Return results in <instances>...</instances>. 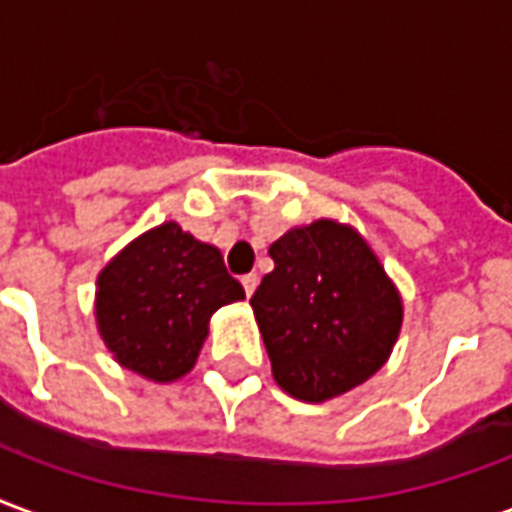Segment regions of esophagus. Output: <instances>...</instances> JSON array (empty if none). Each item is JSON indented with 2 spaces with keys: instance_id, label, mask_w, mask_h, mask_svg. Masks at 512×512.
I'll return each mask as SVG.
<instances>
[{
  "instance_id": "34e87169",
  "label": "esophagus",
  "mask_w": 512,
  "mask_h": 512,
  "mask_svg": "<svg viewBox=\"0 0 512 512\" xmlns=\"http://www.w3.org/2000/svg\"><path fill=\"white\" fill-rule=\"evenodd\" d=\"M242 286H245V294L251 297L256 292V286H259V275L256 272H248V275H242Z\"/></svg>"
}]
</instances>
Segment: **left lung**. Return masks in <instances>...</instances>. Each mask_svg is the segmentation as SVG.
Listing matches in <instances>:
<instances>
[{"label":"left lung","instance_id":"obj_1","mask_svg":"<svg viewBox=\"0 0 512 512\" xmlns=\"http://www.w3.org/2000/svg\"><path fill=\"white\" fill-rule=\"evenodd\" d=\"M275 270L251 297L281 390L322 404L387 363L404 305L368 242L335 220H316L270 245Z\"/></svg>","mask_w":512,"mask_h":512}]
</instances>
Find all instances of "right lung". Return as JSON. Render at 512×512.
Here are the masks:
<instances>
[{
    "instance_id": "add662e5",
    "label": "right lung",
    "mask_w": 512,
    "mask_h": 512,
    "mask_svg": "<svg viewBox=\"0 0 512 512\" xmlns=\"http://www.w3.org/2000/svg\"><path fill=\"white\" fill-rule=\"evenodd\" d=\"M245 297L215 245L174 223L149 229L98 275L100 338L122 368L174 382L196 365L220 305Z\"/></svg>"
}]
</instances>
